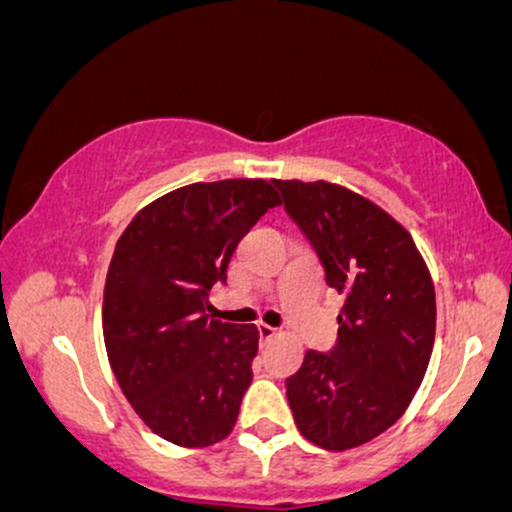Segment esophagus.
I'll use <instances>...</instances> for the list:
<instances>
[{"label":"esophagus","instance_id":"obj_1","mask_svg":"<svg viewBox=\"0 0 512 512\" xmlns=\"http://www.w3.org/2000/svg\"><path fill=\"white\" fill-rule=\"evenodd\" d=\"M257 332H260V337L264 339V342H269V339L276 337L274 327L272 325H264V322H262V325H257Z\"/></svg>","mask_w":512,"mask_h":512}]
</instances>
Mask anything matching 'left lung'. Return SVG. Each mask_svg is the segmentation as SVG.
<instances>
[{"instance_id": "8db88e82", "label": "left lung", "mask_w": 512, "mask_h": 512, "mask_svg": "<svg viewBox=\"0 0 512 512\" xmlns=\"http://www.w3.org/2000/svg\"><path fill=\"white\" fill-rule=\"evenodd\" d=\"M344 296L330 354L310 349L286 380L298 431L342 452L385 433L424 380L436 339V289L402 223L334 182L274 180Z\"/></svg>"}]
</instances>
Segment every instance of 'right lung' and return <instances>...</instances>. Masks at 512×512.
<instances>
[{"label":"right lung","instance_id":"right-lung-1","mask_svg":"<svg viewBox=\"0 0 512 512\" xmlns=\"http://www.w3.org/2000/svg\"><path fill=\"white\" fill-rule=\"evenodd\" d=\"M281 197L267 180L192 182L154 199L117 240L103 337L139 419L180 448L231 436L252 383L260 332L209 315L240 238Z\"/></svg>","mask_w":512,"mask_h":512}]
</instances>
